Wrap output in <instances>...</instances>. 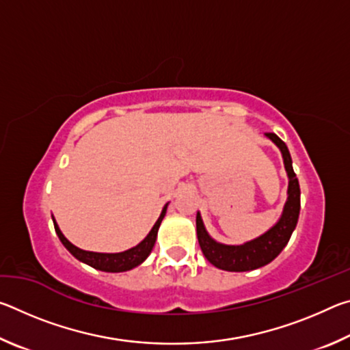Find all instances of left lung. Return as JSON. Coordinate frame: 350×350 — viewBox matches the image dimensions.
<instances>
[{
  "label": "left lung",
  "instance_id": "obj_1",
  "mask_svg": "<svg viewBox=\"0 0 350 350\" xmlns=\"http://www.w3.org/2000/svg\"><path fill=\"white\" fill-rule=\"evenodd\" d=\"M265 137L270 139L280 148L282 154L284 168H286L288 177L287 200L284 204L280 219H278L273 227H270L267 232L258 236V238L244 242V244L228 245L211 238L208 232H206L202 216L198 211L196 232L200 250H202L204 256L208 259V262L225 271H250L270 264L282 252V248L287 245L290 236H292L293 230L296 228V224H298L301 191L299 182L296 179V174L293 171L288 148L276 134L269 133L265 134Z\"/></svg>",
  "mask_w": 350,
  "mask_h": 350
}]
</instances>
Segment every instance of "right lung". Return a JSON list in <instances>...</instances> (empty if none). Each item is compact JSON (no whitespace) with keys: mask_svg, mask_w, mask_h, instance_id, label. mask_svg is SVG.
I'll return each instance as SVG.
<instances>
[{"mask_svg":"<svg viewBox=\"0 0 350 350\" xmlns=\"http://www.w3.org/2000/svg\"><path fill=\"white\" fill-rule=\"evenodd\" d=\"M167 208H168V204H165L161 216H159L156 224L152 225V228L150 230V233L146 234V238L144 241L139 242V244L133 248H128V250L118 252V253H98V252L81 250V248L70 244V242L64 238V234L62 233V230L58 227L54 216H52V221H54L55 232L58 238H60L62 244L68 248L69 253L72 254L74 258H77L88 265H91V267L97 270L108 271V273H120V271H128L134 267H137V265H140L148 256H150V253L152 252V247L156 244L159 227H161V224L165 217V213H167Z\"/></svg>","mask_w":350,"mask_h":350,"instance_id":"right-lung-1","label":"right lung"}]
</instances>
